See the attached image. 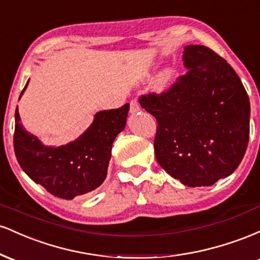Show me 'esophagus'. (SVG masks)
Instances as JSON below:
<instances>
[{"label":"esophagus","instance_id":"esophagus-1","mask_svg":"<svg viewBox=\"0 0 260 260\" xmlns=\"http://www.w3.org/2000/svg\"><path fill=\"white\" fill-rule=\"evenodd\" d=\"M138 111H140L139 104L136 100L131 101V113H137Z\"/></svg>","mask_w":260,"mask_h":260}]
</instances>
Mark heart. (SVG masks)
Listing matches in <instances>:
<instances>
[{"label": "heart", "instance_id": "obj_1", "mask_svg": "<svg viewBox=\"0 0 260 260\" xmlns=\"http://www.w3.org/2000/svg\"><path fill=\"white\" fill-rule=\"evenodd\" d=\"M175 71L174 68L166 67L164 70H161L159 73L156 74L154 79V88L156 91H164L169 88L170 84H171L172 79H174Z\"/></svg>", "mask_w": 260, "mask_h": 260}]
</instances>
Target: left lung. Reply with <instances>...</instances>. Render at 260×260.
Listing matches in <instances>:
<instances>
[{
    "instance_id": "1",
    "label": "left lung",
    "mask_w": 260,
    "mask_h": 260,
    "mask_svg": "<svg viewBox=\"0 0 260 260\" xmlns=\"http://www.w3.org/2000/svg\"><path fill=\"white\" fill-rule=\"evenodd\" d=\"M188 72L161 95L140 98L157 121L155 156L188 187L211 186L242 161L249 139L250 105L240 77L217 53L187 45Z\"/></svg>"
}]
</instances>
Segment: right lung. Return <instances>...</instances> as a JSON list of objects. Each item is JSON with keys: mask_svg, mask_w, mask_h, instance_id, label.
Segmentation results:
<instances>
[{"mask_svg": "<svg viewBox=\"0 0 260 260\" xmlns=\"http://www.w3.org/2000/svg\"><path fill=\"white\" fill-rule=\"evenodd\" d=\"M29 80L23 89L25 91ZM129 104L95 113L84 133L64 145H45L23 127L16 109L14 153L20 168L52 196L71 201L101 186L111 159L112 143L126 127Z\"/></svg>", "mask_w": 260, "mask_h": 260, "instance_id": "right-lung-1", "label": "right lung"}]
</instances>
